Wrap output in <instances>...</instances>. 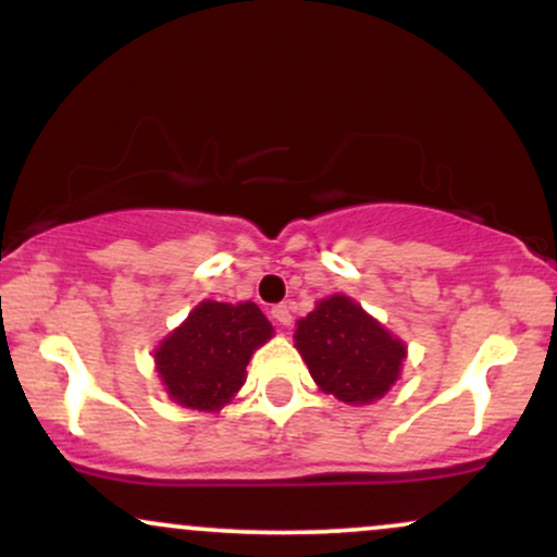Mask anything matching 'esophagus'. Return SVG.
<instances>
[{
	"label": "esophagus",
	"mask_w": 557,
	"mask_h": 557,
	"mask_svg": "<svg viewBox=\"0 0 557 557\" xmlns=\"http://www.w3.org/2000/svg\"><path fill=\"white\" fill-rule=\"evenodd\" d=\"M272 317H274V322H280L283 324V327H287V324L293 322V311H290V306L287 304H277L272 309Z\"/></svg>",
	"instance_id": "1"
}]
</instances>
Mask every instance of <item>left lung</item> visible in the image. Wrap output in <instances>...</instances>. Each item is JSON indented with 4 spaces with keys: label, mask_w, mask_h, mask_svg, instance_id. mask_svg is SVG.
I'll list each match as a JSON object with an SVG mask.
<instances>
[{
    "label": "left lung",
    "mask_w": 557,
    "mask_h": 557,
    "mask_svg": "<svg viewBox=\"0 0 557 557\" xmlns=\"http://www.w3.org/2000/svg\"><path fill=\"white\" fill-rule=\"evenodd\" d=\"M296 348L319 387L348 406L380 400L400 376L406 345L348 296L319 300L298 319Z\"/></svg>",
    "instance_id": "8db88e82"
}]
</instances>
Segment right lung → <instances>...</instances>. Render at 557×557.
<instances>
[{
	"instance_id": "1",
	"label": "right lung",
	"mask_w": 557,
	"mask_h": 557,
	"mask_svg": "<svg viewBox=\"0 0 557 557\" xmlns=\"http://www.w3.org/2000/svg\"><path fill=\"white\" fill-rule=\"evenodd\" d=\"M274 335L251 300H201L154 350L157 372L175 403L194 411H220L246 382L253 350Z\"/></svg>"
}]
</instances>
